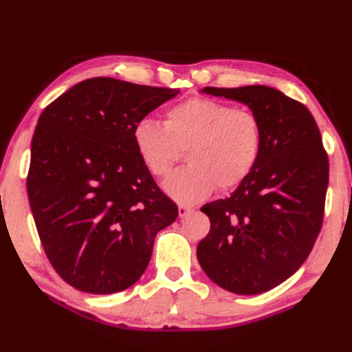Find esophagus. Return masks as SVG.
Listing matches in <instances>:
<instances>
[{
	"label": "esophagus",
	"mask_w": 352,
	"mask_h": 352,
	"mask_svg": "<svg viewBox=\"0 0 352 352\" xmlns=\"http://www.w3.org/2000/svg\"><path fill=\"white\" fill-rule=\"evenodd\" d=\"M192 212H193V208L189 206H184V204L178 206V216H180V218H184V216H188Z\"/></svg>",
	"instance_id": "1"
}]
</instances>
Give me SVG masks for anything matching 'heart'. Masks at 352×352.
I'll use <instances>...</instances> for the list:
<instances>
[{
    "label": "heart",
    "mask_w": 352,
    "mask_h": 352,
    "mask_svg": "<svg viewBox=\"0 0 352 352\" xmlns=\"http://www.w3.org/2000/svg\"><path fill=\"white\" fill-rule=\"evenodd\" d=\"M133 144L145 168L155 177L168 175L188 149V166L163 183L168 195L195 204L214 189L237 188L258 160L263 131L250 110L210 98L186 100L170 106L163 124L144 118L133 126Z\"/></svg>",
    "instance_id": "heart-1"
}]
</instances>
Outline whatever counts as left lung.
<instances>
[{
    "label": "left lung",
    "instance_id": "1",
    "mask_svg": "<svg viewBox=\"0 0 352 352\" xmlns=\"http://www.w3.org/2000/svg\"><path fill=\"white\" fill-rule=\"evenodd\" d=\"M248 106L263 142L256 166L226 199L206 204L210 231L198 243L203 271L219 287L258 295L294 275L322 227L328 157L304 104L269 86L204 87Z\"/></svg>",
    "mask_w": 352,
    "mask_h": 352
}]
</instances>
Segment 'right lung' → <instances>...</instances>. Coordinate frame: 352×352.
Listing matches in <instances>:
<instances>
[{
  "instance_id": "add662e5",
  "label": "right lung",
  "mask_w": 352,
  "mask_h": 352,
  "mask_svg": "<svg viewBox=\"0 0 352 352\" xmlns=\"http://www.w3.org/2000/svg\"><path fill=\"white\" fill-rule=\"evenodd\" d=\"M178 92L96 77L39 116L28 201L45 254L72 287L95 295L129 289L145 272L155 234L177 219L131 133Z\"/></svg>"
}]
</instances>
